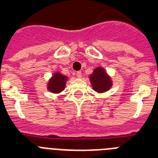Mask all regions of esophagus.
<instances>
[{
  "instance_id": "1",
  "label": "esophagus",
  "mask_w": 158,
  "mask_h": 158,
  "mask_svg": "<svg viewBox=\"0 0 158 158\" xmlns=\"http://www.w3.org/2000/svg\"><path fill=\"white\" fill-rule=\"evenodd\" d=\"M76 75H77V77L78 78H81V71H77V72L76 73Z\"/></svg>"
}]
</instances>
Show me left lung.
<instances>
[{"mask_svg":"<svg viewBox=\"0 0 158 158\" xmlns=\"http://www.w3.org/2000/svg\"><path fill=\"white\" fill-rule=\"evenodd\" d=\"M90 81L94 90L99 93L107 91L111 86L110 78L102 68L95 69L93 74L90 76Z\"/></svg>","mask_w":158,"mask_h":158,"instance_id":"1","label":"left lung"}]
</instances>
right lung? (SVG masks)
<instances>
[{
  "instance_id": "1",
  "label": "right lung",
  "mask_w": 158,
  "mask_h": 158,
  "mask_svg": "<svg viewBox=\"0 0 158 158\" xmlns=\"http://www.w3.org/2000/svg\"><path fill=\"white\" fill-rule=\"evenodd\" d=\"M66 77L63 76L59 73H57L53 76L48 84L49 91L52 92L54 93H58L62 92L65 88V81H66Z\"/></svg>"
}]
</instances>
